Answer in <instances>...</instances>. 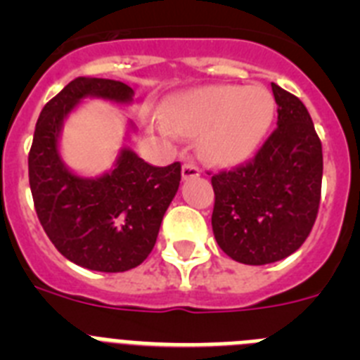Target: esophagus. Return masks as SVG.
I'll use <instances>...</instances> for the list:
<instances>
[{"instance_id":"obj_1","label":"esophagus","mask_w":360,"mask_h":360,"mask_svg":"<svg viewBox=\"0 0 360 360\" xmlns=\"http://www.w3.org/2000/svg\"><path fill=\"white\" fill-rule=\"evenodd\" d=\"M200 176V169L198 165L195 164H184L182 165V178L184 180H191V178Z\"/></svg>"}]
</instances>
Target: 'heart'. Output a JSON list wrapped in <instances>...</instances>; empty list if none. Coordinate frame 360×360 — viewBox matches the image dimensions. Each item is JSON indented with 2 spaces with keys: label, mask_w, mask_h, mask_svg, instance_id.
<instances>
[{
  "label": "heart",
  "mask_w": 360,
  "mask_h": 360,
  "mask_svg": "<svg viewBox=\"0 0 360 360\" xmlns=\"http://www.w3.org/2000/svg\"><path fill=\"white\" fill-rule=\"evenodd\" d=\"M276 115L274 95L262 84H216L180 94L164 106V133L198 136L209 164L236 165L262 146Z\"/></svg>",
  "instance_id": "1"
}]
</instances>
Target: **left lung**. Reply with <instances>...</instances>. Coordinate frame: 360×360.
<instances>
[{
    "mask_svg": "<svg viewBox=\"0 0 360 360\" xmlns=\"http://www.w3.org/2000/svg\"><path fill=\"white\" fill-rule=\"evenodd\" d=\"M278 128L252 162L212 176V232L234 262L266 265L294 254L316 221L323 148L310 113L272 82Z\"/></svg>",
    "mask_w": 360,
    "mask_h": 360,
    "instance_id": "1",
    "label": "left lung"
}]
</instances>
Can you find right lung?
<instances>
[{
    "label": "right lung",
    "instance_id": "add662e5",
    "mask_svg": "<svg viewBox=\"0 0 360 360\" xmlns=\"http://www.w3.org/2000/svg\"><path fill=\"white\" fill-rule=\"evenodd\" d=\"M135 91L113 79L77 77L44 104L28 155V178L37 218L56 249L75 265L126 272L155 247L162 218L176 195L182 167H153L124 146L98 176H81L59 151L63 126L86 98L129 106ZM135 131L129 120L126 136Z\"/></svg>",
    "mask_w": 360,
    "mask_h": 360
}]
</instances>
